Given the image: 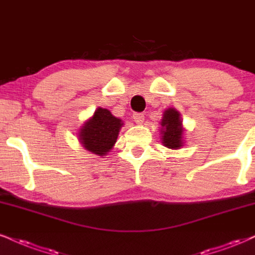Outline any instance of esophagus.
Here are the masks:
<instances>
[{"mask_svg":"<svg viewBox=\"0 0 255 255\" xmlns=\"http://www.w3.org/2000/svg\"><path fill=\"white\" fill-rule=\"evenodd\" d=\"M133 120L136 125H142L143 121H145V115L142 113H136V114L133 115Z\"/></svg>","mask_w":255,"mask_h":255,"instance_id":"34e87169","label":"esophagus"}]
</instances>
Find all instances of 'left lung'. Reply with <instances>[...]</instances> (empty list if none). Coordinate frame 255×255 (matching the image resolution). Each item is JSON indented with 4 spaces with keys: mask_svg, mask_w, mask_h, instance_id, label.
I'll use <instances>...</instances> for the list:
<instances>
[{
    "mask_svg": "<svg viewBox=\"0 0 255 255\" xmlns=\"http://www.w3.org/2000/svg\"><path fill=\"white\" fill-rule=\"evenodd\" d=\"M160 120L159 131H160L162 145L171 149L182 148L185 143L184 140L185 129L183 127V119L180 113L171 107L162 112V118Z\"/></svg>",
    "mask_w": 255,
    "mask_h": 255,
    "instance_id": "1",
    "label": "left lung"
}]
</instances>
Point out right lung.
Wrapping results in <instances>:
<instances>
[{"mask_svg":"<svg viewBox=\"0 0 255 255\" xmlns=\"http://www.w3.org/2000/svg\"><path fill=\"white\" fill-rule=\"evenodd\" d=\"M124 121L109 112L98 107L78 130V141L90 154L104 158L115 146Z\"/></svg>","mask_w":255,"mask_h":255,"instance_id":"1","label":"right lung"}]
</instances>
